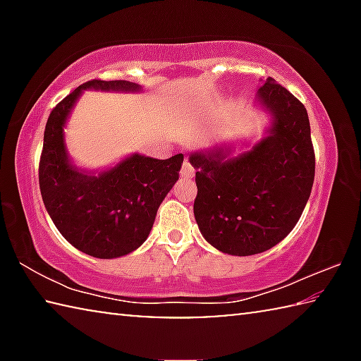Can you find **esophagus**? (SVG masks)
Returning <instances> with one entry per match:
<instances>
[{
    "label": "esophagus",
    "instance_id": "esophagus-1",
    "mask_svg": "<svg viewBox=\"0 0 361 361\" xmlns=\"http://www.w3.org/2000/svg\"><path fill=\"white\" fill-rule=\"evenodd\" d=\"M180 175H181V178H185V180H191L192 176H194V169H192V166L188 161L183 162V167H181Z\"/></svg>",
    "mask_w": 361,
    "mask_h": 361
}]
</instances>
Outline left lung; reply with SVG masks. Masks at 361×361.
Instances as JSON below:
<instances>
[{"instance_id": "obj_1", "label": "left lung", "mask_w": 361, "mask_h": 361, "mask_svg": "<svg viewBox=\"0 0 361 361\" xmlns=\"http://www.w3.org/2000/svg\"><path fill=\"white\" fill-rule=\"evenodd\" d=\"M255 105L267 116L261 140L218 143L189 156L200 234L234 256L258 255L282 242L301 218L315 176L302 103L267 78L256 90Z\"/></svg>"}]
</instances>
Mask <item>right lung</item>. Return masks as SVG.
Masks as SVG:
<instances>
[{
    "label": "right lung",
    "instance_id": "add662e5",
    "mask_svg": "<svg viewBox=\"0 0 361 361\" xmlns=\"http://www.w3.org/2000/svg\"><path fill=\"white\" fill-rule=\"evenodd\" d=\"M84 90L138 94L129 81L84 82L49 116L39 161V189L49 216L79 252L100 259L121 258L148 239L159 205L178 181L183 154L159 159L132 152L103 170L76 166L65 127Z\"/></svg>",
    "mask_w": 361,
    "mask_h": 361
}]
</instances>
